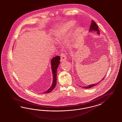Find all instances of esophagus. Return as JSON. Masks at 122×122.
I'll return each mask as SVG.
<instances>
[{"instance_id": "34e87169", "label": "esophagus", "mask_w": 122, "mask_h": 122, "mask_svg": "<svg viewBox=\"0 0 122 122\" xmlns=\"http://www.w3.org/2000/svg\"><path fill=\"white\" fill-rule=\"evenodd\" d=\"M60 57H61V59H60V61L61 62H63L64 61L66 60V57L65 54H61Z\"/></svg>"}]
</instances>
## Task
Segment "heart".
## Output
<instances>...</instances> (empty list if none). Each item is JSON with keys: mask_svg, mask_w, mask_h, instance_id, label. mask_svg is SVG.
<instances>
[{"mask_svg": "<svg viewBox=\"0 0 122 122\" xmlns=\"http://www.w3.org/2000/svg\"><path fill=\"white\" fill-rule=\"evenodd\" d=\"M76 22L71 20L63 24L56 30L55 35L57 37H60L69 32L75 25Z\"/></svg>", "mask_w": 122, "mask_h": 122, "instance_id": "1", "label": "heart"}]
</instances>
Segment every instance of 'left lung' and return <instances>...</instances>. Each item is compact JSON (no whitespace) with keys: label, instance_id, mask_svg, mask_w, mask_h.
<instances>
[{"label":"left lung","instance_id":"left-lung-1","mask_svg":"<svg viewBox=\"0 0 122 122\" xmlns=\"http://www.w3.org/2000/svg\"><path fill=\"white\" fill-rule=\"evenodd\" d=\"M89 32H96L98 35H100V32H99V29H98V27L97 25L96 24V23L94 22L93 20L91 21V25L90 26ZM105 77V76L103 78V79L101 81H102L103 80ZM101 81H100V82H98V83H96V84H92V85H88V86H85V87H83V86H81V87L83 88H84V89H90L92 87H94V86L97 85V84H98L99 83H100Z\"/></svg>","mask_w":122,"mask_h":122}]
</instances>
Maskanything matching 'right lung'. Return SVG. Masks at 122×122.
I'll list each match as a JSON object with an SVG mask.
<instances>
[{"label":"right lung","mask_w":122,"mask_h":122,"mask_svg":"<svg viewBox=\"0 0 122 122\" xmlns=\"http://www.w3.org/2000/svg\"><path fill=\"white\" fill-rule=\"evenodd\" d=\"M60 57L59 56H56L53 58L51 60V67L52 73L53 75V81L51 87L45 91L44 93H48L51 92L52 90L56 87L57 83V70L59 66L60 63Z\"/></svg>","instance_id":"right-lung-1"}]
</instances>
